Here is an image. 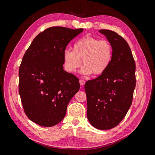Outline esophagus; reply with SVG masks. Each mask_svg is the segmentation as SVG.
<instances>
[{
    "mask_svg": "<svg viewBox=\"0 0 155 155\" xmlns=\"http://www.w3.org/2000/svg\"><path fill=\"white\" fill-rule=\"evenodd\" d=\"M79 83H80V85H81V86H83V85H85V81H83V79H80V80H79Z\"/></svg>",
    "mask_w": 155,
    "mask_h": 155,
    "instance_id": "34e87169",
    "label": "esophagus"
}]
</instances>
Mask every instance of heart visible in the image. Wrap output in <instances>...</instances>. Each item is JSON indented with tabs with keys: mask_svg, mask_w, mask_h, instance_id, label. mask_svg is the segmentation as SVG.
<instances>
[{
	"mask_svg": "<svg viewBox=\"0 0 155 155\" xmlns=\"http://www.w3.org/2000/svg\"><path fill=\"white\" fill-rule=\"evenodd\" d=\"M63 64L68 72L74 73L81 64L83 75L94 76L104 73L109 67L112 57V48L109 41L100 40L90 35H85L73 45V51L65 50Z\"/></svg>",
	"mask_w": 155,
	"mask_h": 155,
	"instance_id": "heart-1",
	"label": "heart"
}]
</instances>
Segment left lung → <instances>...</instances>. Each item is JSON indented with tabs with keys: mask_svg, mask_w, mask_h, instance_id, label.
Listing matches in <instances>:
<instances>
[{
	"mask_svg": "<svg viewBox=\"0 0 155 155\" xmlns=\"http://www.w3.org/2000/svg\"><path fill=\"white\" fill-rule=\"evenodd\" d=\"M112 48L111 62L106 71L85 85L87 118L100 130L115 127L127 113L136 87V64L127 41L109 30H100Z\"/></svg>",
	"mask_w": 155,
	"mask_h": 155,
	"instance_id": "obj_1",
	"label": "left lung"
}]
</instances>
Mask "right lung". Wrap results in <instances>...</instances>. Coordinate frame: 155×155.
Returning a JSON list of instances; mask_svg holds the SVG:
<instances>
[{
	"mask_svg": "<svg viewBox=\"0 0 155 155\" xmlns=\"http://www.w3.org/2000/svg\"><path fill=\"white\" fill-rule=\"evenodd\" d=\"M54 26L33 40L18 70V92L31 121L43 127L57 125L79 91V79L63 70V52L70 41L83 31Z\"/></svg>",
	"mask_w": 155,
	"mask_h": 155,
	"instance_id": "right-lung-1",
	"label": "right lung"
}]
</instances>
